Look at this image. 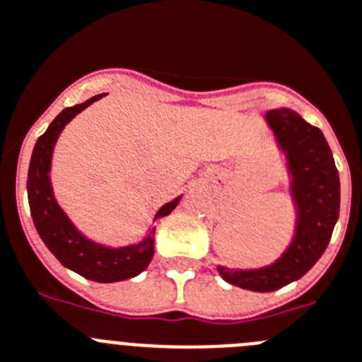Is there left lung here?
<instances>
[{
	"label": "left lung",
	"instance_id": "left-lung-1",
	"mask_svg": "<svg viewBox=\"0 0 362 362\" xmlns=\"http://www.w3.org/2000/svg\"><path fill=\"white\" fill-rule=\"evenodd\" d=\"M265 122L287 156L293 175L296 235L285 253L267 267L251 271L218 267L228 284L257 293H271L303 276L325 253L339 217V174L323 132L291 109H273L265 115Z\"/></svg>",
	"mask_w": 362,
	"mask_h": 362
}]
</instances>
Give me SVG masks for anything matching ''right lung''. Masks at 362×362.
Listing matches in <instances>:
<instances>
[{
    "label": "right lung",
    "instance_id": "obj_1",
    "mask_svg": "<svg viewBox=\"0 0 362 362\" xmlns=\"http://www.w3.org/2000/svg\"><path fill=\"white\" fill-rule=\"evenodd\" d=\"M104 95L89 98L84 104L66 107L49 124L45 134L39 136L34 152H32V159H30L26 190H28L30 214L34 218L35 230H37L39 237L42 238L46 247L55 255V258L64 267L75 271L88 280L111 284V281L129 280V278L147 269V265L152 260V255H154V238H152L154 230L148 233L145 240H141L140 244H134V246H100L97 242L86 238L77 228L73 226L71 221L66 217V214L53 197L52 185H49L52 152L61 131L71 118H75L78 112L84 111L93 102L100 100ZM179 199L181 197L174 199V201L159 208L154 221L158 217H165V215L170 214L177 206Z\"/></svg>",
    "mask_w": 362,
    "mask_h": 362
}]
</instances>
